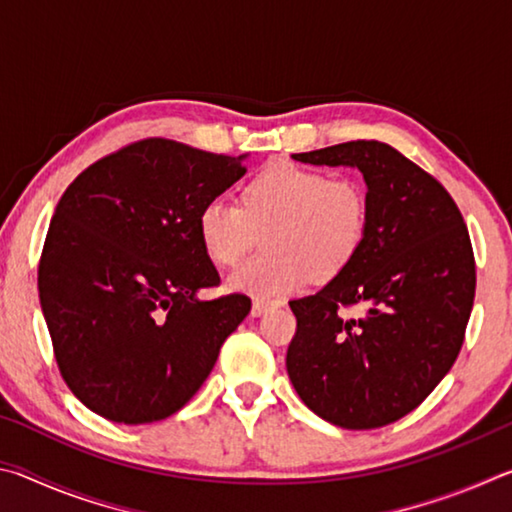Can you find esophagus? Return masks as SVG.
Wrapping results in <instances>:
<instances>
[{
    "mask_svg": "<svg viewBox=\"0 0 512 512\" xmlns=\"http://www.w3.org/2000/svg\"><path fill=\"white\" fill-rule=\"evenodd\" d=\"M282 305V300H266V298H255L253 300V309H250V314L253 316H262V314H266L268 309H273V307H280Z\"/></svg>",
    "mask_w": 512,
    "mask_h": 512,
    "instance_id": "1",
    "label": "esophagus"
}]
</instances>
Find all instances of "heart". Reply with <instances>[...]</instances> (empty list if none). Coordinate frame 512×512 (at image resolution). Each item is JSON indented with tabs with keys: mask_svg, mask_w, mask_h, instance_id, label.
<instances>
[{
	"mask_svg": "<svg viewBox=\"0 0 512 512\" xmlns=\"http://www.w3.org/2000/svg\"><path fill=\"white\" fill-rule=\"evenodd\" d=\"M368 230L363 189L345 178L277 160L250 180L241 205L212 198L198 212V239L214 264L235 266L266 232V250L228 277L253 296L296 291L341 273Z\"/></svg>",
	"mask_w": 512,
	"mask_h": 512,
	"instance_id": "heart-1",
	"label": "heart"
}]
</instances>
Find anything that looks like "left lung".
<instances>
[{"instance_id": "1", "label": "left lung", "mask_w": 512, "mask_h": 512, "mask_svg": "<svg viewBox=\"0 0 512 512\" xmlns=\"http://www.w3.org/2000/svg\"><path fill=\"white\" fill-rule=\"evenodd\" d=\"M293 160L357 167L368 230L334 280L289 302L298 320L289 379L336 427H384L427 400L461 352L476 289L470 235L447 189L384 142H345ZM352 304L367 316L345 319Z\"/></svg>"}]
</instances>
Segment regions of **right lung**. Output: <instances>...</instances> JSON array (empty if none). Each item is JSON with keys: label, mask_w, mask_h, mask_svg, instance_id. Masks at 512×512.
Returning a JSON list of instances; mask_svg holds the SVG:
<instances>
[{"label": "right lung", "mask_w": 512, "mask_h": 512, "mask_svg": "<svg viewBox=\"0 0 512 512\" xmlns=\"http://www.w3.org/2000/svg\"><path fill=\"white\" fill-rule=\"evenodd\" d=\"M246 155L149 137L90 164L65 189L38 266L56 363L79 400L121 424L192 400L250 298L219 284L198 212L244 176Z\"/></svg>", "instance_id": "obj_1"}]
</instances>
